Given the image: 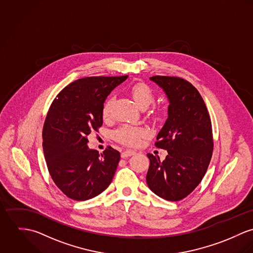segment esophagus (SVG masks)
<instances>
[{"mask_svg": "<svg viewBox=\"0 0 253 253\" xmlns=\"http://www.w3.org/2000/svg\"><path fill=\"white\" fill-rule=\"evenodd\" d=\"M133 154H135V151H133V150H125V151H123L121 153V157L122 158H127L129 156H132Z\"/></svg>", "mask_w": 253, "mask_h": 253, "instance_id": "1", "label": "esophagus"}]
</instances>
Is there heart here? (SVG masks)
<instances>
[{"label": "heart", "instance_id": "heart-1", "mask_svg": "<svg viewBox=\"0 0 253 253\" xmlns=\"http://www.w3.org/2000/svg\"><path fill=\"white\" fill-rule=\"evenodd\" d=\"M129 93L137 106L140 109H145L154 100V93L152 89L143 83H137L131 85L129 88ZM113 99L108 98L102 107V116L104 119H109L112 113ZM157 112H154V113ZM146 136L145 129L141 127H136L131 125H123L116 129L113 133L114 140L122 144L135 146L140 142V139Z\"/></svg>", "mask_w": 253, "mask_h": 253}]
</instances>
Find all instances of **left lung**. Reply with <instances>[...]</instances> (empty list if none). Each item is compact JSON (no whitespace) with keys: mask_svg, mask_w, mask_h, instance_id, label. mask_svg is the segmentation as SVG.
<instances>
[{"mask_svg":"<svg viewBox=\"0 0 253 253\" xmlns=\"http://www.w3.org/2000/svg\"><path fill=\"white\" fill-rule=\"evenodd\" d=\"M168 97V118L158 133L156 147L166 149L164 161L148 153L146 174L149 189L168 201L188 196L203 179L210 165L212 149L211 117L196 88L176 77L155 76Z\"/></svg>","mask_w":253,"mask_h":253,"instance_id":"left-lung-1","label":"left lung"}]
</instances>
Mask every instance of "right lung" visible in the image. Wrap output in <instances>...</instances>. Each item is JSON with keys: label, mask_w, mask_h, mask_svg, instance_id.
<instances>
[{"label": "right lung", "mask_w": 253, "mask_h": 253, "mask_svg": "<svg viewBox=\"0 0 253 253\" xmlns=\"http://www.w3.org/2000/svg\"><path fill=\"white\" fill-rule=\"evenodd\" d=\"M128 76L90 77L66 86L52 102L42 129L48 171L69 198L85 201L101 194L113 180L120 153L108 146L90 149L87 136L103 125L102 107Z\"/></svg>", "instance_id": "add662e5"}]
</instances>
